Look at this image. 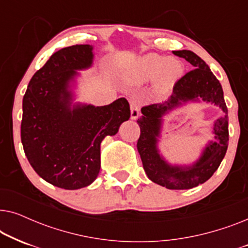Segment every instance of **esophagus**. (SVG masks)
Instances as JSON below:
<instances>
[{"label":"esophagus","instance_id":"esophagus-1","mask_svg":"<svg viewBox=\"0 0 248 248\" xmlns=\"http://www.w3.org/2000/svg\"><path fill=\"white\" fill-rule=\"evenodd\" d=\"M130 106H131V118L132 120H137L139 117V115H140V111H139V106L137 104V101L132 100L130 103Z\"/></svg>","mask_w":248,"mask_h":248}]
</instances>
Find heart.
I'll return each mask as SVG.
<instances>
[{"instance_id":"b5f03b06","label":"heart","mask_w":248,"mask_h":248,"mask_svg":"<svg viewBox=\"0 0 248 248\" xmlns=\"http://www.w3.org/2000/svg\"><path fill=\"white\" fill-rule=\"evenodd\" d=\"M182 74L183 65L178 60L149 53L139 59L132 73V81L142 84L155 80L160 89H168L174 86Z\"/></svg>"}]
</instances>
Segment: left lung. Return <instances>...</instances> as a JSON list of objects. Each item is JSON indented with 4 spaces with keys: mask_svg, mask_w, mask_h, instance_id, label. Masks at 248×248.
I'll return each mask as SVG.
<instances>
[{
    "mask_svg": "<svg viewBox=\"0 0 248 248\" xmlns=\"http://www.w3.org/2000/svg\"><path fill=\"white\" fill-rule=\"evenodd\" d=\"M172 53L187 61L192 70L175 83L167 100L141 108L142 116L138 120L141 134L137 147L150 181L169 189H188L208 181L225 158L229 141L228 109L221 84L208 64L191 50H174ZM201 101L218 106L225 114L213 125L216 140L209 141L198 160L191 165H172L165 160L157 148L163 116L187 102Z\"/></svg>",
    "mask_w": 248,
    "mask_h": 248,
    "instance_id": "8db88e82",
    "label": "left lung"
}]
</instances>
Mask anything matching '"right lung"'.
Here are the masks:
<instances>
[{
    "label": "right lung",
    "instance_id": "1",
    "mask_svg": "<svg viewBox=\"0 0 248 248\" xmlns=\"http://www.w3.org/2000/svg\"><path fill=\"white\" fill-rule=\"evenodd\" d=\"M93 46L54 53L30 80L22 100L21 142L37 174L64 189L89 186L100 170V143L131 116L125 98L106 106L76 103L79 71L93 64Z\"/></svg>",
    "mask_w": 248,
    "mask_h": 248
}]
</instances>
